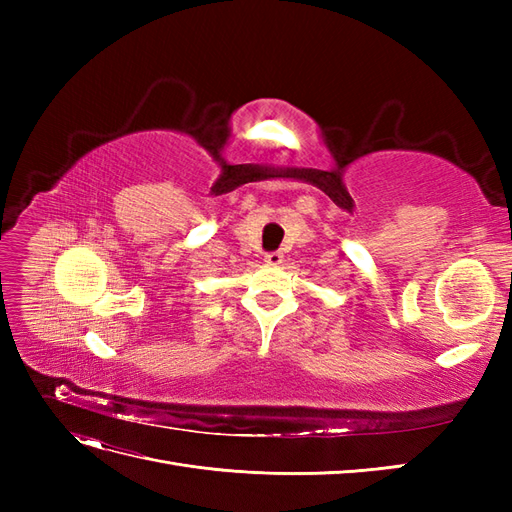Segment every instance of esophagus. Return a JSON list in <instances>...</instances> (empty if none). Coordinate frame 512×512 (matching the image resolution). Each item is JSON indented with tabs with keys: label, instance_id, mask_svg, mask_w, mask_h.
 <instances>
[{
	"label": "esophagus",
	"instance_id": "obj_1",
	"mask_svg": "<svg viewBox=\"0 0 512 512\" xmlns=\"http://www.w3.org/2000/svg\"><path fill=\"white\" fill-rule=\"evenodd\" d=\"M282 260H284L282 252H267L265 254V262H267V265H271V267L282 265Z\"/></svg>",
	"mask_w": 512,
	"mask_h": 512
}]
</instances>
